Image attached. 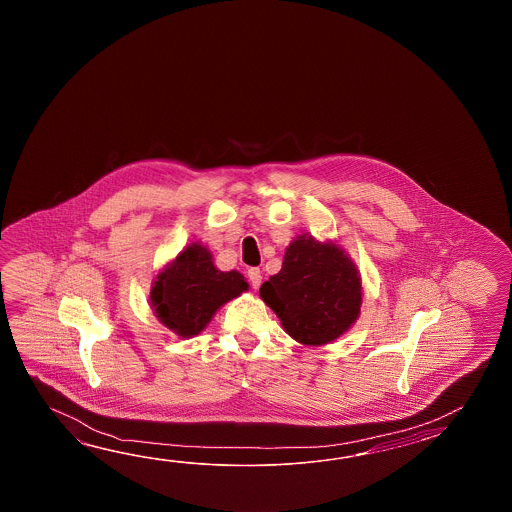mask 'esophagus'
<instances>
[{
  "mask_svg": "<svg viewBox=\"0 0 512 512\" xmlns=\"http://www.w3.org/2000/svg\"><path fill=\"white\" fill-rule=\"evenodd\" d=\"M249 282H251L252 287L254 289H258L261 285V271L258 269V267H252V269H249Z\"/></svg>",
  "mask_w": 512,
  "mask_h": 512,
  "instance_id": "obj_1",
  "label": "esophagus"
}]
</instances>
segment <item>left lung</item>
<instances>
[{"mask_svg":"<svg viewBox=\"0 0 512 512\" xmlns=\"http://www.w3.org/2000/svg\"><path fill=\"white\" fill-rule=\"evenodd\" d=\"M260 296L287 335L305 346H324L357 322L362 282L337 243L302 234L287 247L282 271L263 282Z\"/></svg>","mask_w":512,"mask_h":512,"instance_id":"1","label":"left lung"}]
</instances>
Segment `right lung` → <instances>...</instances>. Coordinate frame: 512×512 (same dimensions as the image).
<instances>
[{
    "label": "right lung",
    "mask_w": 512,
    "mask_h": 512,
    "mask_svg": "<svg viewBox=\"0 0 512 512\" xmlns=\"http://www.w3.org/2000/svg\"><path fill=\"white\" fill-rule=\"evenodd\" d=\"M249 289L243 274L216 269L207 247L192 243L153 282V311L179 337H196L219 307Z\"/></svg>",
    "instance_id": "obj_1"
}]
</instances>
